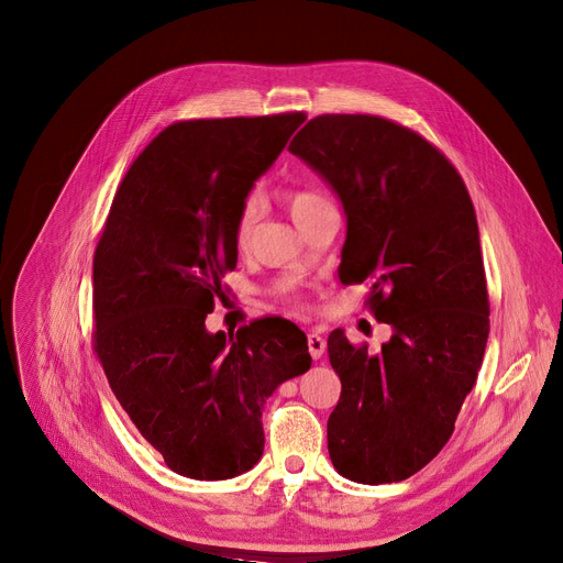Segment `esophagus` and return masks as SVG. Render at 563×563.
<instances>
[{"mask_svg":"<svg viewBox=\"0 0 563 563\" xmlns=\"http://www.w3.org/2000/svg\"><path fill=\"white\" fill-rule=\"evenodd\" d=\"M307 343H309V352H311V356L318 361L322 354H324V339L320 336V334H316V332H309L307 334Z\"/></svg>","mask_w":563,"mask_h":563,"instance_id":"obj_1","label":"esophagus"}]
</instances>
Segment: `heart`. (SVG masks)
I'll return each instance as SVG.
<instances>
[{
  "label": "heart",
  "instance_id": "heart-1",
  "mask_svg": "<svg viewBox=\"0 0 563 563\" xmlns=\"http://www.w3.org/2000/svg\"><path fill=\"white\" fill-rule=\"evenodd\" d=\"M288 205H290L292 220H300L302 216H307L329 202L316 190H295L288 197ZM261 211H263V195L258 190L247 192L243 205H241V211H239V220H236V243L243 245L250 239L254 224L261 218Z\"/></svg>",
  "mask_w": 563,
  "mask_h": 563
}]
</instances>
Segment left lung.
<instances>
[{
	"label": "left lung",
	"instance_id": "obj_1",
	"mask_svg": "<svg viewBox=\"0 0 563 563\" xmlns=\"http://www.w3.org/2000/svg\"><path fill=\"white\" fill-rule=\"evenodd\" d=\"M288 152L336 192L347 218L341 284L371 282L382 352L327 339L341 400L327 420L334 468L358 484L402 482L454 432L488 339V292L471 195L416 131L377 115H318Z\"/></svg>",
	"mask_w": 563,
	"mask_h": 563
}]
</instances>
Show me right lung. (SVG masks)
<instances>
[{
	"instance_id": "obj_1",
	"label": "right lung",
	"mask_w": 563,
	"mask_h": 563,
	"mask_svg": "<svg viewBox=\"0 0 563 563\" xmlns=\"http://www.w3.org/2000/svg\"><path fill=\"white\" fill-rule=\"evenodd\" d=\"M305 113L170 124L124 175L92 261L95 352L118 402L170 471L231 479L263 454V405L311 368L305 332L205 320L236 268L245 195Z\"/></svg>"
}]
</instances>
